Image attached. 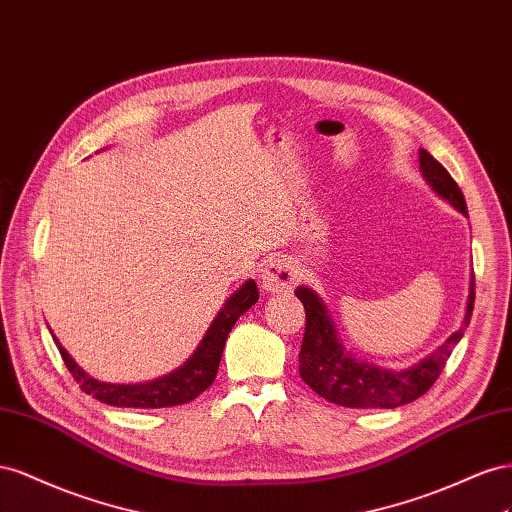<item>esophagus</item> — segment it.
Masks as SVG:
<instances>
[{
    "instance_id": "34e87169",
    "label": "esophagus",
    "mask_w": 512,
    "mask_h": 512,
    "mask_svg": "<svg viewBox=\"0 0 512 512\" xmlns=\"http://www.w3.org/2000/svg\"><path fill=\"white\" fill-rule=\"evenodd\" d=\"M298 281V270L294 261L285 257L270 259L266 268L261 270V287L268 291H285L291 289Z\"/></svg>"
}]
</instances>
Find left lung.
Returning a JSON list of instances; mask_svg holds the SVG:
<instances>
[{"label":"left lung","mask_w":512,"mask_h":512,"mask_svg":"<svg viewBox=\"0 0 512 512\" xmlns=\"http://www.w3.org/2000/svg\"><path fill=\"white\" fill-rule=\"evenodd\" d=\"M418 156L422 175L435 188V193L448 199L452 206L467 216L461 188L452 180L444 165L437 163L427 150H418ZM474 287L472 276L463 326L435 354L418 362L416 367L397 373L382 371L349 356L337 339V330H334L324 304L319 302L311 289L298 287L296 296L304 304L306 313L304 339L298 354L302 379L319 397L343 407H362V410L364 407H384V410H390V407H401L420 399L435 384V379L442 375L452 349L461 341L463 330L470 324L476 296Z\"/></svg>","instance_id":"left-lung-1"}]
</instances>
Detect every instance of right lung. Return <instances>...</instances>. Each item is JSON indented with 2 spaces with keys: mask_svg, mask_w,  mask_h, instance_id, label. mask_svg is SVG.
<instances>
[{
  "mask_svg": "<svg viewBox=\"0 0 512 512\" xmlns=\"http://www.w3.org/2000/svg\"><path fill=\"white\" fill-rule=\"evenodd\" d=\"M257 298H259V291L255 281H246L236 294L227 300L223 311L216 315L210 330L199 343L197 352L191 356V360H188L178 371H173L171 375L154 379V382H148V384L124 386V384L96 382V379L87 377L77 367L75 360L66 354V349L60 343L55 341V345L60 349L66 369L70 371L72 377H75L79 388L102 403H109L115 407H152V410L154 407L182 405L197 399L203 390L212 386L231 328L236 326L240 315H244L248 309H251V306L257 302Z\"/></svg>",
  "mask_w": 512,
  "mask_h": 512,
  "instance_id": "1",
  "label": "right lung"
}]
</instances>
